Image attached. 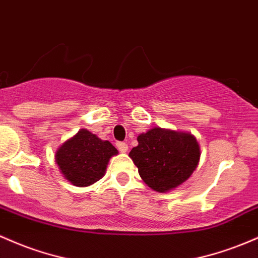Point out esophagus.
<instances>
[{
	"instance_id": "esophagus-1",
	"label": "esophagus",
	"mask_w": 258,
	"mask_h": 258,
	"mask_svg": "<svg viewBox=\"0 0 258 258\" xmlns=\"http://www.w3.org/2000/svg\"><path fill=\"white\" fill-rule=\"evenodd\" d=\"M116 147H117V149L121 153L127 152V149H128V146H127V143L124 142H116Z\"/></svg>"
}]
</instances>
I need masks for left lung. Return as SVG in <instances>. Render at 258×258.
<instances>
[{"label": "left lung", "instance_id": "obj_1", "mask_svg": "<svg viewBox=\"0 0 258 258\" xmlns=\"http://www.w3.org/2000/svg\"><path fill=\"white\" fill-rule=\"evenodd\" d=\"M130 157L140 176L155 191L177 187L191 176L200 160V146L189 134L153 128L137 137Z\"/></svg>", "mask_w": 258, "mask_h": 258}]
</instances>
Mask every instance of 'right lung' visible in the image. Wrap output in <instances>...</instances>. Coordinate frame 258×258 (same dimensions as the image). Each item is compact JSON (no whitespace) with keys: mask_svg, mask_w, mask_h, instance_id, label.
<instances>
[{"mask_svg":"<svg viewBox=\"0 0 258 258\" xmlns=\"http://www.w3.org/2000/svg\"><path fill=\"white\" fill-rule=\"evenodd\" d=\"M116 154L117 149L111 143L81 130L58 148L56 163L73 185L89 186L104 176L109 159Z\"/></svg>","mask_w":258,"mask_h":258,"instance_id":"1","label":"right lung"}]
</instances>
